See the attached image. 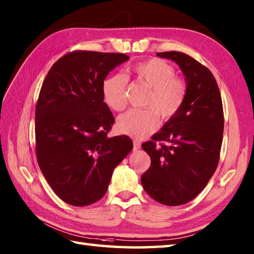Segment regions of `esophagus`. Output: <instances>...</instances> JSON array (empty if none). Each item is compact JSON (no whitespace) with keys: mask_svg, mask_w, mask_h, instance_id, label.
I'll use <instances>...</instances> for the list:
<instances>
[{"mask_svg":"<svg viewBox=\"0 0 254 254\" xmlns=\"http://www.w3.org/2000/svg\"><path fill=\"white\" fill-rule=\"evenodd\" d=\"M139 148H141V143L137 142V141H133V149L138 150Z\"/></svg>","mask_w":254,"mask_h":254,"instance_id":"obj_1","label":"esophagus"}]
</instances>
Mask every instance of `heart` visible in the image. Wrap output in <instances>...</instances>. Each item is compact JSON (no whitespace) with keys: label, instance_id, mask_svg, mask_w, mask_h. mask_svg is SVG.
Returning <instances> with one entry per match:
<instances>
[{"label":"heart","instance_id":"1","mask_svg":"<svg viewBox=\"0 0 254 254\" xmlns=\"http://www.w3.org/2000/svg\"><path fill=\"white\" fill-rule=\"evenodd\" d=\"M133 72L139 82L150 88L144 105L146 109H132L123 113L117 120L118 130L135 138L148 136L157 130L163 121L174 118L183 105L187 96V84L175 76V68L161 59L137 63ZM127 84L126 75L117 73L102 83V97L106 105L115 111H121L127 104Z\"/></svg>","mask_w":254,"mask_h":254}]
</instances>
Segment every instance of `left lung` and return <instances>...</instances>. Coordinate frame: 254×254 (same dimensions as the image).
I'll use <instances>...</instances> for the list:
<instances>
[{"label":"left lung","instance_id":"left-lung-1","mask_svg":"<svg viewBox=\"0 0 254 254\" xmlns=\"http://www.w3.org/2000/svg\"><path fill=\"white\" fill-rule=\"evenodd\" d=\"M156 55L179 65L186 76L187 96L179 112L154 134L153 141L142 144L152 161L141 181L155 201L177 206L197 196L217 168L224 133L223 102L216 79L206 66L182 52Z\"/></svg>","mask_w":254,"mask_h":254}]
</instances>
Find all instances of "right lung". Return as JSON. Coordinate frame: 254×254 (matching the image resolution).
Listing matches in <instances>:
<instances>
[{"mask_svg":"<svg viewBox=\"0 0 254 254\" xmlns=\"http://www.w3.org/2000/svg\"><path fill=\"white\" fill-rule=\"evenodd\" d=\"M123 53L73 51L53 64L36 106V155L52 190L74 206L105 195L112 172L133 148L127 135L108 137L115 123L102 83L128 60Z\"/></svg>","mask_w":254,"mask_h":254,"instance_id":"1","label":"right lung"}]
</instances>
